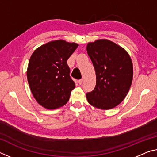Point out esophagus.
Masks as SVG:
<instances>
[{
    "instance_id": "esophagus-1",
    "label": "esophagus",
    "mask_w": 157,
    "mask_h": 157,
    "mask_svg": "<svg viewBox=\"0 0 157 157\" xmlns=\"http://www.w3.org/2000/svg\"><path fill=\"white\" fill-rule=\"evenodd\" d=\"M83 80H84V79H83V78H82V79H79V80H78V83H79V84H82V83H83Z\"/></svg>"
}]
</instances>
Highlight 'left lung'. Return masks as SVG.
<instances>
[{"label": "left lung", "instance_id": "8db88e82", "mask_svg": "<svg viewBox=\"0 0 157 157\" xmlns=\"http://www.w3.org/2000/svg\"><path fill=\"white\" fill-rule=\"evenodd\" d=\"M86 50L96 75V85L86 94L87 101L100 109H111L124 99L131 86V57L123 48L107 39L89 43Z\"/></svg>", "mask_w": 157, "mask_h": 157}]
</instances>
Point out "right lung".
I'll return each instance as SVG.
<instances>
[{
  "instance_id": "add662e5",
  "label": "right lung",
  "mask_w": 157,
  "mask_h": 157,
  "mask_svg": "<svg viewBox=\"0 0 157 157\" xmlns=\"http://www.w3.org/2000/svg\"><path fill=\"white\" fill-rule=\"evenodd\" d=\"M79 46L63 40L48 42L34 50L29 60L27 78L34 98L48 109L62 107L75 88L67 60Z\"/></svg>"
}]
</instances>
